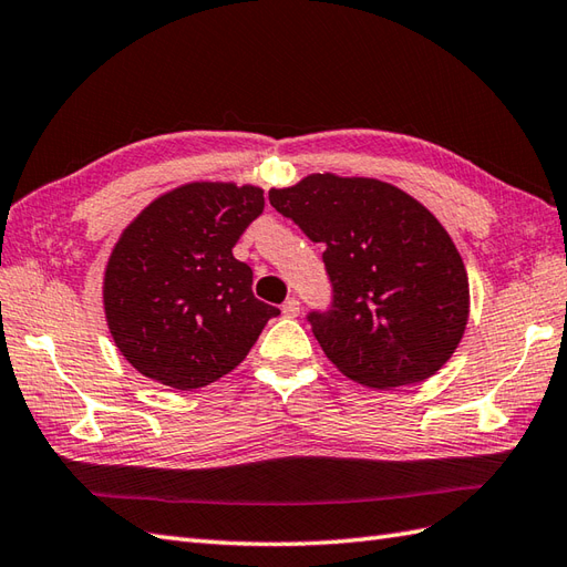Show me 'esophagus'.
I'll return each mask as SVG.
<instances>
[{"label": "esophagus", "instance_id": "1", "mask_svg": "<svg viewBox=\"0 0 567 567\" xmlns=\"http://www.w3.org/2000/svg\"><path fill=\"white\" fill-rule=\"evenodd\" d=\"M282 313L287 316V319H295V316H299V299L287 297L285 305H282Z\"/></svg>", "mask_w": 567, "mask_h": 567}]
</instances>
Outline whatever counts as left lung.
I'll return each instance as SVG.
<instances>
[{"instance_id":"obj_1","label":"left lung","mask_w":567,"mask_h":567,"mask_svg":"<svg viewBox=\"0 0 567 567\" xmlns=\"http://www.w3.org/2000/svg\"><path fill=\"white\" fill-rule=\"evenodd\" d=\"M268 197L326 246L333 301L307 319L340 372L396 389L442 370L466 331L468 275L427 207L391 183L336 174H311Z\"/></svg>"}]
</instances>
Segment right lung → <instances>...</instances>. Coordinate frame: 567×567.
<instances>
[{
  "mask_svg": "<svg viewBox=\"0 0 567 567\" xmlns=\"http://www.w3.org/2000/svg\"><path fill=\"white\" fill-rule=\"evenodd\" d=\"M262 207L256 186L197 181L127 224L105 266L103 309L140 374L181 391L213 384L280 313L254 297V270L231 254Z\"/></svg>",
  "mask_w": 567,
  "mask_h": 567,
  "instance_id": "right-lung-1",
  "label": "right lung"
}]
</instances>
